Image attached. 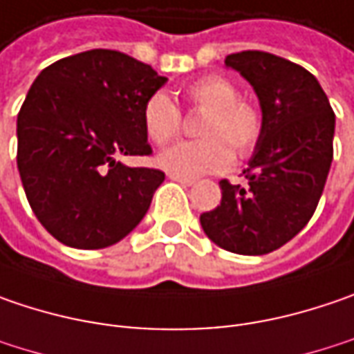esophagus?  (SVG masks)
<instances>
[{
	"label": "esophagus",
	"instance_id": "34e87169",
	"mask_svg": "<svg viewBox=\"0 0 354 354\" xmlns=\"http://www.w3.org/2000/svg\"><path fill=\"white\" fill-rule=\"evenodd\" d=\"M170 180H174V182H180V184H184V186H192L196 180H192V178H184V176H178V174H170Z\"/></svg>",
	"mask_w": 354,
	"mask_h": 354
}]
</instances>
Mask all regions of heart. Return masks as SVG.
<instances>
[{
	"label": "heart",
	"instance_id": "1",
	"mask_svg": "<svg viewBox=\"0 0 354 354\" xmlns=\"http://www.w3.org/2000/svg\"><path fill=\"white\" fill-rule=\"evenodd\" d=\"M186 100L206 112L198 142H180L158 154L156 162L168 174L196 178L222 172L232 164V151L246 156L259 144L262 132L260 112L239 100L232 82L220 75H206L186 90ZM182 115L164 92L150 95L144 106V128L154 144H166L180 132Z\"/></svg>",
	"mask_w": 354,
	"mask_h": 354
}]
</instances>
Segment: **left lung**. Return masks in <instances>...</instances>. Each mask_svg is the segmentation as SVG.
<instances>
[{"label":"left lung","instance_id":"obj_1","mask_svg":"<svg viewBox=\"0 0 354 354\" xmlns=\"http://www.w3.org/2000/svg\"><path fill=\"white\" fill-rule=\"evenodd\" d=\"M224 66L254 90L262 132L248 168V186L222 180V200L200 214L216 246L257 257L295 239L317 210L333 162L335 114L319 80L274 53L248 50L226 55Z\"/></svg>","mask_w":354,"mask_h":354}]
</instances>
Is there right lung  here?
Here are the masks:
<instances>
[{
  "mask_svg": "<svg viewBox=\"0 0 354 354\" xmlns=\"http://www.w3.org/2000/svg\"><path fill=\"white\" fill-rule=\"evenodd\" d=\"M166 82L114 50L57 59L35 77L17 114V170L33 214L53 239L106 248L146 216L164 172L118 158L152 152L144 106Z\"/></svg>",
  "mask_w": 354,
  "mask_h": 354,
  "instance_id": "1",
  "label": "right lung"
}]
</instances>
